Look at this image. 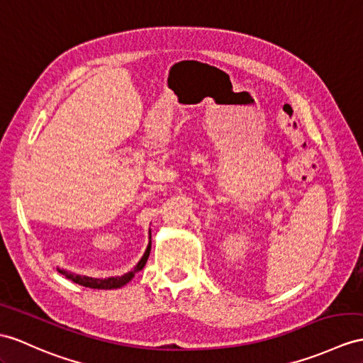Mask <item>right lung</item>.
<instances>
[{
    "label": "right lung",
    "instance_id": "add662e5",
    "mask_svg": "<svg viewBox=\"0 0 363 363\" xmlns=\"http://www.w3.org/2000/svg\"><path fill=\"white\" fill-rule=\"evenodd\" d=\"M149 252H151V231H149V243H147V248L143 254V257L140 259V262L135 264L134 269L123 274V276H117V277H108V279H94V277H87V276H79V274H75V272H70V271H66V269H61V268H57L60 274H63V276L69 280L75 281V284L82 285V286H86V288H94V289H117V288H121L125 286L126 284H129V281L134 279L135 274L138 271L143 269V267L147 262V257H149Z\"/></svg>",
    "mask_w": 363,
    "mask_h": 363
}]
</instances>
